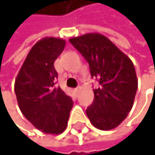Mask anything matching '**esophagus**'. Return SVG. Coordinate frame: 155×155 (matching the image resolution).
I'll return each instance as SVG.
<instances>
[{
  "label": "esophagus",
  "mask_w": 155,
  "mask_h": 155,
  "mask_svg": "<svg viewBox=\"0 0 155 155\" xmlns=\"http://www.w3.org/2000/svg\"><path fill=\"white\" fill-rule=\"evenodd\" d=\"M81 87H77L76 89H74V93H76L77 96L78 95V93L81 92Z\"/></svg>",
  "instance_id": "34e87169"
}]
</instances>
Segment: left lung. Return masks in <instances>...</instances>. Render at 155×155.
Wrapping results in <instances>:
<instances>
[{
	"label": "left lung",
	"mask_w": 155,
	"mask_h": 155,
	"mask_svg": "<svg viewBox=\"0 0 155 155\" xmlns=\"http://www.w3.org/2000/svg\"><path fill=\"white\" fill-rule=\"evenodd\" d=\"M89 64L90 74L100 86L94 91V100L86 110L93 126L111 130L126 118L131 110L138 79L131 59L108 38L98 33L70 38Z\"/></svg>",
	"instance_id": "left-lung-1"
}]
</instances>
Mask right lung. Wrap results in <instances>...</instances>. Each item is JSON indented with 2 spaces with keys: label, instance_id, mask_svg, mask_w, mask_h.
Instances as JSON below:
<instances>
[{
  "label": "right lung",
  "instance_id": "right-lung-1",
  "mask_svg": "<svg viewBox=\"0 0 155 155\" xmlns=\"http://www.w3.org/2000/svg\"><path fill=\"white\" fill-rule=\"evenodd\" d=\"M66 41L46 37L28 53L15 79L14 90L21 113L37 129L58 135L67 128L73 100L55 86L57 72L54 61L62 53Z\"/></svg>",
  "mask_w": 155,
  "mask_h": 155
}]
</instances>
